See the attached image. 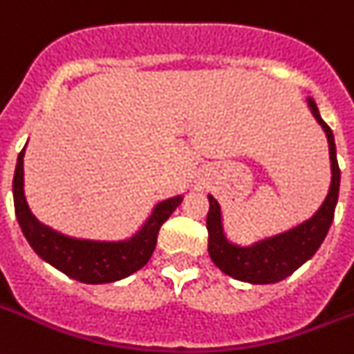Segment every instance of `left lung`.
<instances>
[{
  "instance_id": "obj_1",
  "label": "left lung",
  "mask_w": 354,
  "mask_h": 354,
  "mask_svg": "<svg viewBox=\"0 0 354 354\" xmlns=\"http://www.w3.org/2000/svg\"><path fill=\"white\" fill-rule=\"evenodd\" d=\"M308 104L313 112L318 124L324 128L329 142V159H331V186L324 204L318 208L313 217L300 226L280 233V235L257 242L253 246H235L224 236L223 215L221 206L212 195L209 198V212L206 217L208 227V253L213 264L218 270L242 282L250 284H275L297 271L306 261L317 253L322 241L329 232V226L335 217V206L338 201L340 188V168L337 160V146L331 128L320 118L317 103L308 99Z\"/></svg>"
}]
</instances>
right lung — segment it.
I'll return each instance as SVG.
<instances>
[{"label": "right lung", "instance_id": "add662e5", "mask_svg": "<svg viewBox=\"0 0 354 354\" xmlns=\"http://www.w3.org/2000/svg\"><path fill=\"white\" fill-rule=\"evenodd\" d=\"M23 157L25 148L17 156L12 183L14 208L23 235L43 261L54 266L55 270L63 271L70 279L84 284L115 282L141 270L156 250L160 226L183 203V197L179 195L157 204L148 223L130 241L95 242L70 239L48 226H43L28 209L23 192Z\"/></svg>", "mask_w": 354, "mask_h": 354}]
</instances>
